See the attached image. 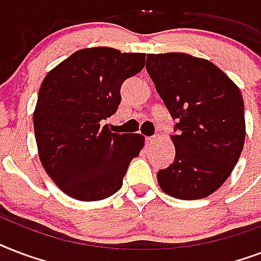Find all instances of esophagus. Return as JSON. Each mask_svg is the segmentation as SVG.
Returning <instances> with one entry per match:
<instances>
[{"label": "esophagus", "mask_w": 261, "mask_h": 261, "mask_svg": "<svg viewBox=\"0 0 261 261\" xmlns=\"http://www.w3.org/2000/svg\"><path fill=\"white\" fill-rule=\"evenodd\" d=\"M145 140H147V143H148V144H152L153 141L156 140V136H149V137H147Z\"/></svg>", "instance_id": "1"}]
</instances>
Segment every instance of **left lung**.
I'll use <instances>...</instances> for the list:
<instances>
[{
	"mask_svg": "<svg viewBox=\"0 0 261 261\" xmlns=\"http://www.w3.org/2000/svg\"><path fill=\"white\" fill-rule=\"evenodd\" d=\"M145 68L178 130L159 187L175 199L207 197L229 178L244 147L240 88L213 62L185 53L148 54Z\"/></svg>",
	"mask_w": 261,
	"mask_h": 261,
	"instance_id": "left-lung-1",
	"label": "left lung"
}]
</instances>
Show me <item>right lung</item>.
Listing matches in <instances>:
<instances>
[{
  "label": "right lung",
  "instance_id": "add662e5",
  "mask_svg": "<svg viewBox=\"0 0 261 261\" xmlns=\"http://www.w3.org/2000/svg\"><path fill=\"white\" fill-rule=\"evenodd\" d=\"M145 54L82 48L46 74L34 112L38 153L56 185L70 197L96 201L114 195L144 137L113 133L100 121L121 103V86L144 68Z\"/></svg>",
  "mask_w": 261,
  "mask_h": 261
}]
</instances>
